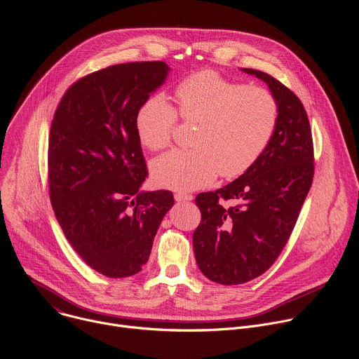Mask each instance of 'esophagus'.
Returning a JSON list of instances; mask_svg holds the SVG:
<instances>
[{"label": "esophagus", "instance_id": "esophagus-1", "mask_svg": "<svg viewBox=\"0 0 359 359\" xmlns=\"http://www.w3.org/2000/svg\"><path fill=\"white\" fill-rule=\"evenodd\" d=\"M175 200L179 201V203L190 201V200H193V196L189 194V193H175Z\"/></svg>", "mask_w": 359, "mask_h": 359}]
</instances>
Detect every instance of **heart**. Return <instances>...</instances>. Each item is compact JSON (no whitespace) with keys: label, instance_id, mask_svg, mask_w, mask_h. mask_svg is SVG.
I'll return each mask as SVG.
<instances>
[{"label":"heart","instance_id":"heart-1","mask_svg":"<svg viewBox=\"0 0 359 359\" xmlns=\"http://www.w3.org/2000/svg\"><path fill=\"white\" fill-rule=\"evenodd\" d=\"M175 96L177 111L163 96L153 95L135 118L137 139L149 150L170 143L177 115L198 123L194 150L175 149L151 162L150 175L159 187L186 191L213 183L219 173L226 179L241 176L262 156L277 128L278 105L270 90L210 69L184 78Z\"/></svg>","mask_w":359,"mask_h":359}]
</instances>
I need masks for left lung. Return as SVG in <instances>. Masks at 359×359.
<instances>
[{
    "label": "left lung",
    "instance_id": "obj_1",
    "mask_svg": "<svg viewBox=\"0 0 359 359\" xmlns=\"http://www.w3.org/2000/svg\"><path fill=\"white\" fill-rule=\"evenodd\" d=\"M264 81L278 105L276 132L245 173L215 191L198 193L201 220L193 233L200 271L237 285L264 274L287 244L314 176V144L298 96L271 75L241 68Z\"/></svg>",
    "mask_w": 359,
    "mask_h": 359
}]
</instances>
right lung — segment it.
Segmentation results:
<instances>
[{"instance_id": "add662e5", "label": "right lung", "mask_w": 359, "mask_h": 359, "mask_svg": "<svg viewBox=\"0 0 359 359\" xmlns=\"http://www.w3.org/2000/svg\"><path fill=\"white\" fill-rule=\"evenodd\" d=\"M162 61L92 72L64 93L48 139L55 217L79 257L111 278L142 270L175 204L169 190L140 191L147 177L135 118L166 79Z\"/></svg>"}]
</instances>
